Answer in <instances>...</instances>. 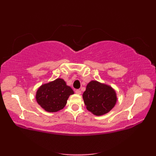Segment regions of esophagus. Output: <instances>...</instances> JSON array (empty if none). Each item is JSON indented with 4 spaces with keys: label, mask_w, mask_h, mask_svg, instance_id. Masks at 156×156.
I'll use <instances>...</instances> for the list:
<instances>
[{
    "label": "esophagus",
    "mask_w": 156,
    "mask_h": 156,
    "mask_svg": "<svg viewBox=\"0 0 156 156\" xmlns=\"http://www.w3.org/2000/svg\"><path fill=\"white\" fill-rule=\"evenodd\" d=\"M75 93H76V94L77 95H80L81 93V91L80 90H79V89H76V90H75Z\"/></svg>",
    "instance_id": "obj_1"
}]
</instances>
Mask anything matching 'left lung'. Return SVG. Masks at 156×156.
Returning <instances> with one entry per match:
<instances>
[{"instance_id": "obj_1", "label": "left lung", "mask_w": 156, "mask_h": 156, "mask_svg": "<svg viewBox=\"0 0 156 156\" xmlns=\"http://www.w3.org/2000/svg\"><path fill=\"white\" fill-rule=\"evenodd\" d=\"M82 96L86 109L96 116L108 113L117 100L116 92L111 86L97 81L88 83Z\"/></svg>"}]
</instances>
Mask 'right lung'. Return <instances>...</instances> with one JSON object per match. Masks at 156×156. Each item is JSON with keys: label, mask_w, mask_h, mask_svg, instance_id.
Instances as JSON below:
<instances>
[{"label": "right lung", "mask_w": 156, "mask_h": 156, "mask_svg": "<svg viewBox=\"0 0 156 156\" xmlns=\"http://www.w3.org/2000/svg\"><path fill=\"white\" fill-rule=\"evenodd\" d=\"M73 90L67 86L62 79H56L51 82L44 83L38 88L36 100L38 104L49 112H56L63 109Z\"/></svg>", "instance_id": "add662e5"}]
</instances>
